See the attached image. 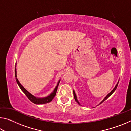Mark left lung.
I'll return each instance as SVG.
<instances>
[{"mask_svg":"<svg viewBox=\"0 0 131 131\" xmlns=\"http://www.w3.org/2000/svg\"><path fill=\"white\" fill-rule=\"evenodd\" d=\"M118 83H119V80H118V83H117V84L116 85V86H115V87L113 88V89L112 90V91H111L110 92H109L108 93V94L106 95V97H105L103 98V99L102 101L100 103H99L98 105H97V106H98V105H100V104H101L102 103V102H103L104 101H105V100H106V99H107L108 97H110L111 95H112L113 94V92L115 91H116V90L117 89V86H118ZM73 94H74V99H75V101H76V102L79 104V105H80V102H79V101L77 100V96H76V92H75V91H74V90H73Z\"/></svg>","mask_w":131,"mask_h":131,"instance_id":"left-lung-1","label":"left lung"}]
</instances>
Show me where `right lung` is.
I'll return each mask as SVG.
<instances>
[{
    "label": "right lung",
    "mask_w": 131,
    "mask_h": 131,
    "mask_svg": "<svg viewBox=\"0 0 131 131\" xmlns=\"http://www.w3.org/2000/svg\"><path fill=\"white\" fill-rule=\"evenodd\" d=\"M16 65L17 63L15 64V80H16L17 83L18 85H19V87H20L21 90L23 91V92L25 94L26 96L28 97V98L29 99V100L35 104H36V105H41V104H46L47 103H49L50 102L52 101V99L54 98L55 95H56L57 91L58 89V87L59 82L61 81V79L59 80V81H58L57 85L56 87H55L54 91H53L51 93V94L48 95V96L44 97H38L34 96L32 94H31L29 92H28L27 90H26L25 88H24L23 85H21V84L19 83L18 81V79L17 78V69H16Z\"/></svg>",
    "instance_id": "obj_1"
}]
</instances>
